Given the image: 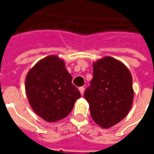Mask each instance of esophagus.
<instances>
[{
  "instance_id": "obj_1",
  "label": "esophagus",
  "mask_w": 154,
  "mask_h": 154,
  "mask_svg": "<svg viewBox=\"0 0 154 154\" xmlns=\"http://www.w3.org/2000/svg\"><path fill=\"white\" fill-rule=\"evenodd\" d=\"M79 90H80L81 95H83V94H84V92H85V87H84V86H80V88H79Z\"/></svg>"
}]
</instances>
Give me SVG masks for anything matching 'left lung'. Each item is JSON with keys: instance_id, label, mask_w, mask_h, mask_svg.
I'll return each mask as SVG.
<instances>
[{"instance_id": "obj_1", "label": "left lung", "mask_w": 154, "mask_h": 154, "mask_svg": "<svg viewBox=\"0 0 154 154\" xmlns=\"http://www.w3.org/2000/svg\"><path fill=\"white\" fill-rule=\"evenodd\" d=\"M133 79L120 61L105 56L93 63V78L84 97L93 121L103 128L121 122L129 112L134 99Z\"/></svg>"}]
</instances>
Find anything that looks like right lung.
I'll return each instance as SVG.
<instances>
[{
  "label": "right lung",
  "instance_id": "add662e5",
  "mask_svg": "<svg viewBox=\"0 0 154 154\" xmlns=\"http://www.w3.org/2000/svg\"><path fill=\"white\" fill-rule=\"evenodd\" d=\"M26 92L35 113L50 122L66 117L81 97L72 84V76L64 61L53 55L40 60L29 70Z\"/></svg>",
  "mask_w": 154,
  "mask_h": 154
}]
</instances>
